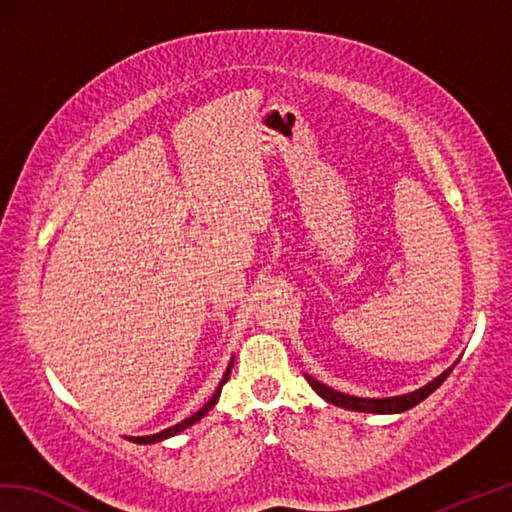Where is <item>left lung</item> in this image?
I'll use <instances>...</instances> for the list:
<instances>
[{
	"label": "left lung",
	"mask_w": 512,
	"mask_h": 512,
	"mask_svg": "<svg viewBox=\"0 0 512 512\" xmlns=\"http://www.w3.org/2000/svg\"><path fill=\"white\" fill-rule=\"evenodd\" d=\"M456 364H451L445 373H441L438 377H434L430 384H425L423 388L408 392V395H399V397H386V399H366V397H353V395H344V392H338L334 388H329L325 384H320L318 379L305 375L307 382L310 386L318 392L320 397L325 401L334 403V406L340 408H347V410H355V412H375V414H397V412H406L410 408L417 406L423 399H427L432 395V392L441 386L445 379L449 377V373L454 371Z\"/></svg>",
	"instance_id": "1"
}]
</instances>
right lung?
Wrapping results in <instances>:
<instances>
[{"label": "right lung", "mask_w": 512, "mask_h": 512, "mask_svg": "<svg viewBox=\"0 0 512 512\" xmlns=\"http://www.w3.org/2000/svg\"><path fill=\"white\" fill-rule=\"evenodd\" d=\"M231 368H233V360L229 362V368H227V373H224V377H222V382L218 384V388H216V392H213V397L205 403V406H202L198 412H194L192 417H187L185 421H181V423H176V425H172V427H168V430H163V432H159V434H150V436H128V441H133V443H139V445H148V443H159V441H165V438H170V436H176L178 432H183V430H187L189 425H194L196 421H200L202 417H205V414L216 406V401H218V397H220V392H222V386L227 384V379H229V375H231Z\"/></svg>", "instance_id": "obj_1"}]
</instances>
